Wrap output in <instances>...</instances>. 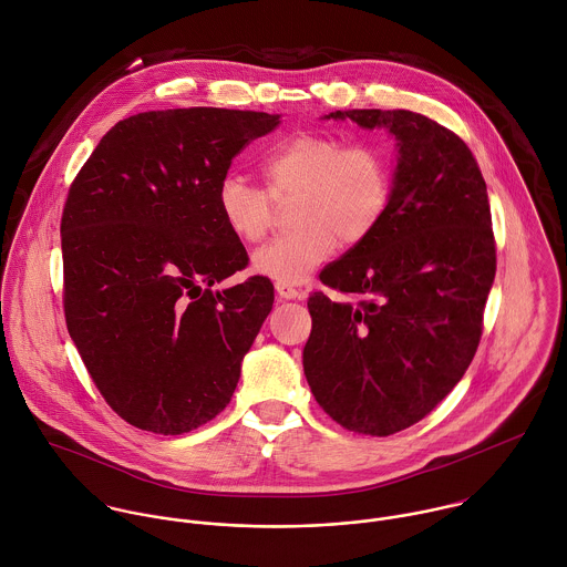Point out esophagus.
Masks as SVG:
<instances>
[{
  "mask_svg": "<svg viewBox=\"0 0 567 567\" xmlns=\"http://www.w3.org/2000/svg\"><path fill=\"white\" fill-rule=\"evenodd\" d=\"M276 291L282 300H296V298H305V291L302 289H296L287 282H276Z\"/></svg>",
  "mask_w": 567,
  "mask_h": 567,
  "instance_id": "obj_1",
  "label": "esophagus"
}]
</instances>
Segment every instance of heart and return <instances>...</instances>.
Masks as SVG:
<instances>
[{"label": "heart", "instance_id": "1", "mask_svg": "<svg viewBox=\"0 0 567 567\" xmlns=\"http://www.w3.org/2000/svg\"><path fill=\"white\" fill-rule=\"evenodd\" d=\"M265 189L238 174L216 185L223 225L243 243H258L274 220V200H289V231L251 256L256 274L276 282H302L340 243H364L384 220L395 196V165L380 143L331 132H300L274 145L260 161Z\"/></svg>", "mask_w": 567, "mask_h": 567}]
</instances>
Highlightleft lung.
Here are the masks:
<instances>
[{
	"label": "left lung",
	"mask_w": 567,
	"mask_h": 567,
	"mask_svg": "<svg viewBox=\"0 0 567 567\" xmlns=\"http://www.w3.org/2000/svg\"><path fill=\"white\" fill-rule=\"evenodd\" d=\"M398 138L380 227L320 271L344 293L309 296L305 375L347 431L386 437L424 420L473 362L497 271L486 181L468 145L411 110H336Z\"/></svg>",
	"instance_id": "obj_1"
}]
</instances>
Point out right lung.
Masks as SVG:
<instances>
[{
  "label": "right lung",
  "instance_id": "right-lung-1",
  "mask_svg": "<svg viewBox=\"0 0 567 567\" xmlns=\"http://www.w3.org/2000/svg\"><path fill=\"white\" fill-rule=\"evenodd\" d=\"M278 114L152 110L118 121L74 176L61 214L68 333L107 406L127 424L183 435L231 400L274 305L223 225L216 185Z\"/></svg>",
  "mask_w": 567,
  "mask_h": 567
}]
</instances>
